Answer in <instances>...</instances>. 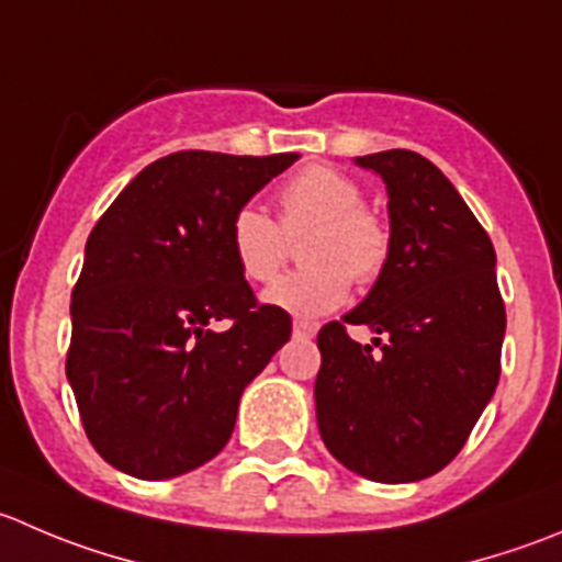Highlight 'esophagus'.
Wrapping results in <instances>:
<instances>
[{
    "label": "esophagus",
    "instance_id": "34e87169",
    "mask_svg": "<svg viewBox=\"0 0 562 562\" xmlns=\"http://www.w3.org/2000/svg\"><path fill=\"white\" fill-rule=\"evenodd\" d=\"M315 331H318V326L310 324V321H293V337L310 340V337H315Z\"/></svg>",
    "mask_w": 562,
    "mask_h": 562
}]
</instances>
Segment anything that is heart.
<instances>
[{"instance_id": "1", "label": "heart", "mask_w": 562, "mask_h": 562, "mask_svg": "<svg viewBox=\"0 0 562 562\" xmlns=\"http://www.w3.org/2000/svg\"><path fill=\"white\" fill-rule=\"evenodd\" d=\"M280 225L258 205L231 220V249L249 282H271L288 258V238L307 236L304 271L280 277L263 302L296 318H318L340 307L348 285L373 282L390 258V231L364 211V194L342 172L313 165L280 189Z\"/></svg>"}]
</instances>
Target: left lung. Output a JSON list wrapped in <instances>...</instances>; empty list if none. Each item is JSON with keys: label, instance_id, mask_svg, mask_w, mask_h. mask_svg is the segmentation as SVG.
<instances>
[{"label": "left lung", "instance_id": "left-lung-1", "mask_svg": "<svg viewBox=\"0 0 562 562\" xmlns=\"http://www.w3.org/2000/svg\"><path fill=\"white\" fill-rule=\"evenodd\" d=\"M386 187L390 258L368 296L318 331L315 417L326 450L375 483L437 475L499 381L505 304L492 238L414 150L357 156ZM370 325L373 347L345 324Z\"/></svg>", "mask_w": 562, "mask_h": 562}]
</instances>
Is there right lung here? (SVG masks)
I'll use <instances>...</instances> for the list:
<instances>
[{"instance_id":"add662e5","label":"right lung","mask_w":562,"mask_h":562,"mask_svg":"<svg viewBox=\"0 0 562 562\" xmlns=\"http://www.w3.org/2000/svg\"><path fill=\"white\" fill-rule=\"evenodd\" d=\"M296 159L178 150L92 227L65 373L87 439L114 470L167 481L214 459L244 386L291 340V315L258 304L244 280L231 220ZM214 319L228 329L211 330Z\"/></svg>"}]
</instances>
